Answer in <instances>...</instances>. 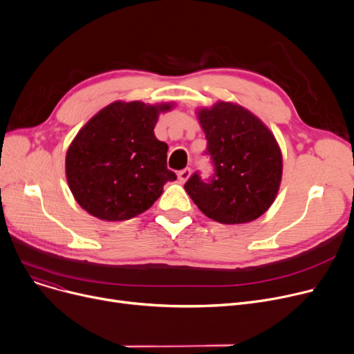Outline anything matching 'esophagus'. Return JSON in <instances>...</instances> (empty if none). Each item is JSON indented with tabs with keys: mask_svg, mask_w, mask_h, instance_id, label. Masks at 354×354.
I'll return each mask as SVG.
<instances>
[{
	"mask_svg": "<svg viewBox=\"0 0 354 354\" xmlns=\"http://www.w3.org/2000/svg\"><path fill=\"white\" fill-rule=\"evenodd\" d=\"M191 174H192V171L189 169V167H185V169H182V171L178 172V179H179L182 183L187 182V180L189 179Z\"/></svg>",
	"mask_w": 354,
	"mask_h": 354,
	"instance_id": "1",
	"label": "esophagus"
}]
</instances>
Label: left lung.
Masks as SVG:
<instances>
[{"mask_svg": "<svg viewBox=\"0 0 354 354\" xmlns=\"http://www.w3.org/2000/svg\"><path fill=\"white\" fill-rule=\"evenodd\" d=\"M214 175L195 172L185 183L195 205L221 224H245L261 216L277 196L283 156L270 129L243 106L218 102L198 110Z\"/></svg>", "mask_w": 354, "mask_h": 354, "instance_id": "1", "label": "left lung"}]
</instances>
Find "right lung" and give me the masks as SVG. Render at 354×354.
I'll return each mask as SVG.
<instances>
[{
	"label": "right lung",
	"mask_w": 354,
	"mask_h": 354,
	"mask_svg": "<svg viewBox=\"0 0 354 354\" xmlns=\"http://www.w3.org/2000/svg\"><path fill=\"white\" fill-rule=\"evenodd\" d=\"M171 103L115 102L93 116L71 142L66 176L79 205L103 221H124L151 208L176 175L167 145L153 129Z\"/></svg>",
	"instance_id": "1"
}]
</instances>
